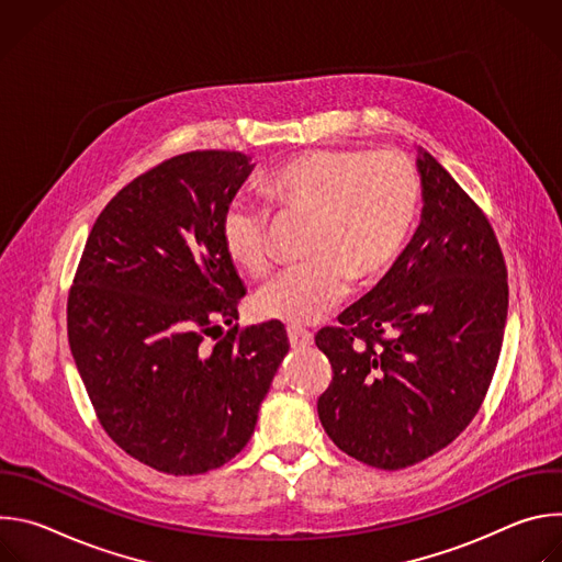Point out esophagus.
Wrapping results in <instances>:
<instances>
[{
  "instance_id": "obj_1",
  "label": "esophagus",
  "mask_w": 562,
  "mask_h": 562,
  "mask_svg": "<svg viewBox=\"0 0 562 562\" xmlns=\"http://www.w3.org/2000/svg\"><path fill=\"white\" fill-rule=\"evenodd\" d=\"M286 334H289V342H291L293 349H304V347H308V345L313 342V334H311L308 329H302V327L291 325V327L286 329Z\"/></svg>"
}]
</instances>
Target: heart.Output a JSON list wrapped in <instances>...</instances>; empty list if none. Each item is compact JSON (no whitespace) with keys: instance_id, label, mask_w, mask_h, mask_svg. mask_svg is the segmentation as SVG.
I'll return each mask as SVG.
<instances>
[{"instance_id":"heart-1","label":"heart","mask_w":562,"mask_h":562,"mask_svg":"<svg viewBox=\"0 0 562 562\" xmlns=\"http://www.w3.org/2000/svg\"><path fill=\"white\" fill-rule=\"evenodd\" d=\"M265 195L282 215L308 217L300 265L280 271L256 295V313L308 325L349 293L351 278L371 282L403 254L423 202V180L397 150L317 148L291 157L265 180ZM226 256L251 276L273 260L271 215L256 202L233 200L220 224Z\"/></svg>"}]
</instances>
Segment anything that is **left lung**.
I'll list each match as a JSON object with an SVG mask.
<instances>
[{"mask_svg": "<svg viewBox=\"0 0 562 562\" xmlns=\"http://www.w3.org/2000/svg\"><path fill=\"white\" fill-rule=\"evenodd\" d=\"M423 222L362 300L315 336L334 369L317 416L347 456L384 471L451 445L492 384L507 323L498 237L438 159L418 148Z\"/></svg>", "mask_w": 562, "mask_h": 562, "instance_id": "left-lung-1", "label": "left lung"}]
</instances>
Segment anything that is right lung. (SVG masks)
I'll return each instance as SVG.
<instances>
[{"label": "right lung", "instance_id": "1", "mask_svg": "<svg viewBox=\"0 0 562 562\" xmlns=\"http://www.w3.org/2000/svg\"><path fill=\"white\" fill-rule=\"evenodd\" d=\"M251 169L245 153L213 148L137 176L95 220L68 291V345L100 425L162 473L243 451L289 351L280 319L233 325L245 284L220 224ZM220 318L232 329L204 348Z\"/></svg>", "mask_w": 562, "mask_h": 562}]
</instances>
